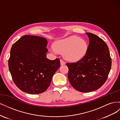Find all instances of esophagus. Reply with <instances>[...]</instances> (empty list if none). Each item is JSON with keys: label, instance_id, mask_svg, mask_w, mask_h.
Listing matches in <instances>:
<instances>
[{"label": "esophagus", "instance_id": "esophagus-1", "mask_svg": "<svg viewBox=\"0 0 120 120\" xmlns=\"http://www.w3.org/2000/svg\"><path fill=\"white\" fill-rule=\"evenodd\" d=\"M60 64L61 66H63V65H64L66 64V63H65V61H64L63 60H60Z\"/></svg>", "mask_w": 120, "mask_h": 120}]
</instances>
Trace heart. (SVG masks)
Listing matches in <instances>:
<instances>
[{
    "label": "heart",
    "mask_w": 120,
    "mask_h": 120,
    "mask_svg": "<svg viewBox=\"0 0 120 120\" xmlns=\"http://www.w3.org/2000/svg\"><path fill=\"white\" fill-rule=\"evenodd\" d=\"M54 49H50L54 53H63L64 59L70 61H79L83 57L88 50L86 41L76 35H71L59 39L53 43Z\"/></svg>",
    "instance_id": "heart-1"
}]
</instances>
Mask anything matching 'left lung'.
<instances>
[{"instance_id": "obj_1", "label": "left lung", "mask_w": 120, "mask_h": 120, "mask_svg": "<svg viewBox=\"0 0 120 120\" xmlns=\"http://www.w3.org/2000/svg\"><path fill=\"white\" fill-rule=\"evenodd\" d=\"M89 45L86 55L74 63H67L68 79L72 86L79 92L94 91L107 81L112 60L108 46L102 39L86 32Z\"/></svg>"}]
</instances>
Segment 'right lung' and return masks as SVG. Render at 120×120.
<instances>
[{
  "mask_svg": "<svg viewBox=\"0 0 120 120\" xmlns=\"http://www.w3.org/2000/svg\"><path fill=\"white\" fill-rule=\"evenodd\" d=\"M47 40L38 36L25 35L12 45L8 67L13 81L22 91L30 94L43 93L60 67L59 59L50 60Z\"/></svg>",
  "mask_w": 120,
  "mask_h": 120,
  "instance_id": "right-lung-1",
  "label": "right lung"
}]
</instances>
